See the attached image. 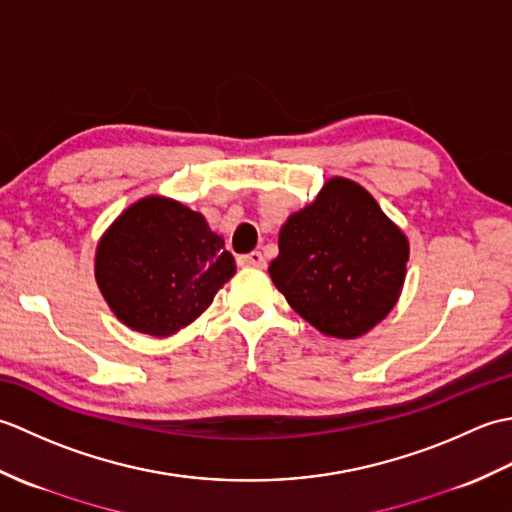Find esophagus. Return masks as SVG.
Segmentation results:
<instances>
[{"mask_svg":"<svg viewBox=\"0 0 512 512\" xmlns=\"http://www.w3.org/2000/svg\"><path fill=\"white\" fill-rule=\"evenodd\" d=\"M237 262H239V266H253V268L266 266V259L262 253H259V250H250V253H246V255H239Z\"/></svg>","mask_w":512,"mask_h":512,"instance_id":"1","label":"esophagus"}]
</instances>
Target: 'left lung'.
Listing matches in <instances>:
<instances>
[{
    "mask_svg": "<svg viewBox=\"0 0 512 512\" xmlns=\"http://www.w3.org/2000/svg\"><path fill=\"white\" fill-rule=\"evenodd\" d=\"M407 259V237L372 195L332 178L281 226L268 273L299 317L328 336L356 339L394 308Z\"/></svg>",
    "mask_w": 512,
    "mask_h": 512,
    "instance_id": "left-lung-1",
    "label": "left lung"
}]
</instances>
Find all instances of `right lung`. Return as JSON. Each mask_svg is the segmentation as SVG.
Here are the masks:
<instances>
[{"label": "right lung", "mask_w": 512, "mask_h": 512, "mask_svg": "<svg viewBox=\"0 0 512 512\" xmlns=\"http://www.w3.org/2000/svg\"><path fill=\"white\" fill-rule=\"evenodd\" d=\"M233 273V255L204 215L165 198L129 206L96 248L105 301L125 325L151 336L200 317Z\"/></svg>", "instance_id": "1"}]
</instances>
